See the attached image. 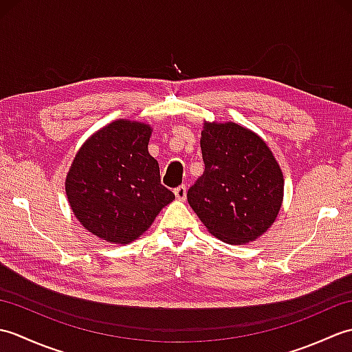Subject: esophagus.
<instances>
[{
	"label": "esophagus",
	"instance_id": "obj_1",
	"mask_svg": "<svg viewBox=\"0 0 352 352\" xmlns=\"http://www.w3.org/2000/svg\"><path fill=\"white\" fill-rule=\"evenodd\" d=\"M174 193H175L177 199H182L183 201L186 198V193H188V189H186L184 184H182V186H178V188L174 189Z\"/></svg>",
	"mask_w": 352,
	"mask_h": 352
}]
</instances>
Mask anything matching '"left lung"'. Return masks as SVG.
Returning <instances> with one entry per match:
<instances>
[{"label": "left lung", "instance_id": "8db88e82", "mask_svg": "<svg viewBox=\"0 0 352 352\" xmlns=\"http://www.w3.org/2000/svg\"><path fill=\"white\" fill-rule=\"evenodd\" d=\"M201 151L204 174L188 190L193 212L222 242L256 241L283 203V172L272 151L256 133L234 122H206Z\"/></svg>", "mask_w": 352, "mask_h": 352}]
</instances>
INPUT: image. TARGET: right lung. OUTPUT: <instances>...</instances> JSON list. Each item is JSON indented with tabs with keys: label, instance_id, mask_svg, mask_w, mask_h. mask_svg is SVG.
Instances as JSON below:
<instances>
[{
	"label": "right lung",
	"instance_id": "obj_1",
	"mask_svg": "<svg viewBox=\"0 0 352 352\" xmlns=\"http://www.w3.org/2000/svg\"><path fill=\"white\" fill-rule=\"evenodd\" d=\"M151 131L146 124L118 119L92 134L71 164L65 183L69 206L102 241L133 242L175 199L148 153Z\"/></svg>",
	"mask_w": 352,
	"mask_h": 352
}]
</instances>
